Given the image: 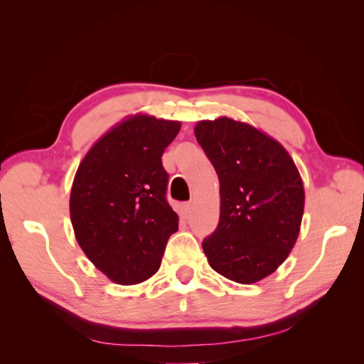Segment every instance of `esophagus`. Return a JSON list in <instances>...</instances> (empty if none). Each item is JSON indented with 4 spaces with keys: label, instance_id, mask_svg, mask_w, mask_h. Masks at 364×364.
<instances>
[{
    "label": "esophagus",
    "instance_id": "esophagus-1",
    "mask_svg": "<svg viewBox=\"0 0 364 364\" xmlns=\"http://www.w3.org/2000/svg\"><path fill=\"white\" fill-rule=\"evenodd\" d=\"M191 213H192V203H186L183 206V215L184 218H189Z\"/></svg>",
    "mask_w": 364,
    "mask_h": 364
}]
</instances>
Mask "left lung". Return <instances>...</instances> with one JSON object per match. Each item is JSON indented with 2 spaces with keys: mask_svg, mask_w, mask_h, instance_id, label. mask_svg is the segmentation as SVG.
<instances>
[{
  "mask_svg": "<svg viewBox=\"0 0 364 364\" xmlns=\"http://www.w3.org/2000/svg\"><path fill=\"white\" fill-rule=\"evenodd\" d=\"M194 133L220 183L219 225L202 244L208 262L228 280L257 283L296 245L304 181L284 146L249 123L200 120Z\"/></svg>",
  "mask_w": 364,
  "mask_h": 364,
  "instance_id": "8db88e82",
  "label": "left lung"
}]
</instances>
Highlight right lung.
Masks as SVG:
<instances>
[{
    "label": "right lung",
    "instance_id": "right-lung-1",
    "mask_svg": "<svg viewBox=\"0 0 364 364\" xmlns=\"http://www.w3.org/2000/svg\"><path fill=\"white\" fill-rule=\"evenodd\" d=\"M181 123L128 115L90 146L75 173L70 220L82 252L117 284L158 272L178 214L166 200L161 156Z\"/></svg>",
    "mask_w": 364,
    "mask_h": 364
}]
</instances>
